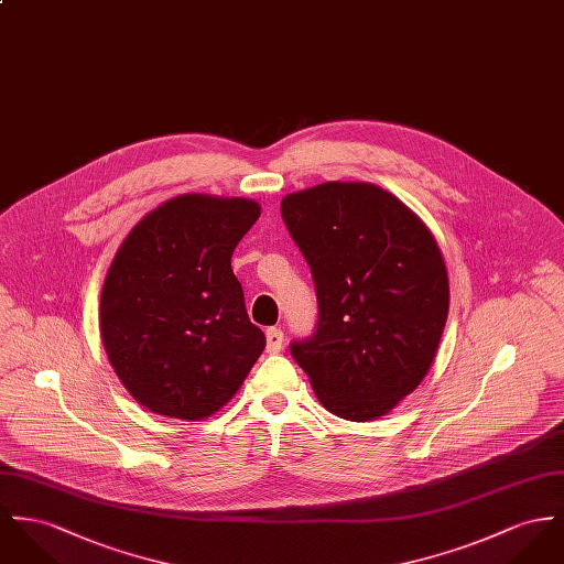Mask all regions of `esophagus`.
Masks as SVG:
<instances>
[{
  "label": "esophagus",
  "mask_w": 564,
  "mask_h": 564,
  "mask_svg": "<svg viewBox=\"0 0 564 564\" xmlns=\"http://www.w3.org/2000/svg\"><path fill=\"white\" fill-rule=\"evenodd\" d=\"M283 349V330L281 328H268L265 330V351L279 354Z\"/></svg>",
  "instance_id": "obj_1"
}]
</instances>
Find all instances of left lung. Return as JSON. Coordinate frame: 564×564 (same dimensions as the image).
Returning a JSON list of instances; mask_svg holds the SVG:
<instances>
[{"mask_svg":"<svg viewBox=\"0 0 564 564\" xmlns=\"http://www.w3.org/2000/svg\"><path fill=\"white\" fill-rule=\"evenodd\" d=\"M311 265L319 317L292 356L319 403L373 421L427 376L448 315V274L430 227L369 182H324L281 202Z\"/></svg>","mask_w":564,"mask_h":564,"instance_id":"8db88e82","label":"left lung"}]
</instances>
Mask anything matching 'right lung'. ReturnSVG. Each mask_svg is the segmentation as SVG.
I'll return each mask as SVG.
<instances>
[{"label": "right lung", "instance_id": "right-lung-1", "mask_svg": "<svg viewBox=\"0 0 564 564\" xmlns=\"http://www.w3.org/2000/svg\"><path fill=\"white\" fill-rule=\"evenodd\" d=\"M260 215L253 199L177 195L120 245L100 294V337L116 376L150 412L204 421L260 358L265 337L231 270Z\"/></svg>", "mask_w": 564, "mask_h": 564}]
</instances>
